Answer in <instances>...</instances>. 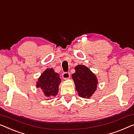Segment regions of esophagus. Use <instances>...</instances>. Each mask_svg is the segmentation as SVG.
Segmentation results:
<instances>
[{
  "instance_id": "1",
  "label": "esophagus",
  "mask_w": 134,
  "mask_h": 134,
  "mask_svg": "<svg viewBox=\"0 0 134 134\" xmlns=\"http://www.w3.org/2000/svg\"><path fill=\"white\" fill-rule=\"evenodd\" d=\"M63 79L65 80L69 79L70 77V73L69 72H64L63 74Z\"/></svg>"
}]
</instances>
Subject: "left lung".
Listing matches in <instances>:
<instances>
[{
  "label": "left lung",
  "mask_w": 134,
  "mask_h": 134,
  "mask_svg": "<svg viewBox=\"0 0 134 134\" xmlns=\"http://www.w3.org/2000/svg\"><path fill=\"white\" fill-rule=\"evenodd\" d=\"M71 76L80 97L88 99L95 92L98 83L96 75L85 65H77Z\"/></svg>",
  "instance_id": "obj_1"
}]
</instances>
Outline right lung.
Returning <instances> with one entry per match:
<instances>
[{
    "mask_svg": "<svg viewBox=\"0 0 134 134\" xmlns=\"http://www.w3.org/2000/svg\"><path fill=\"white\" fill-rule=\"evenodd\" d=\"M61 82L59 74L55 72L53 69H47L38 79L37 87L40 88L47 97L51 99L58 93V87Z\"/></svg>",
    "mask_w": 134,
    "mask_h": 134,
    "instance_id": "right-lung-1",
    "label": "right lung"
}]
</instances>
